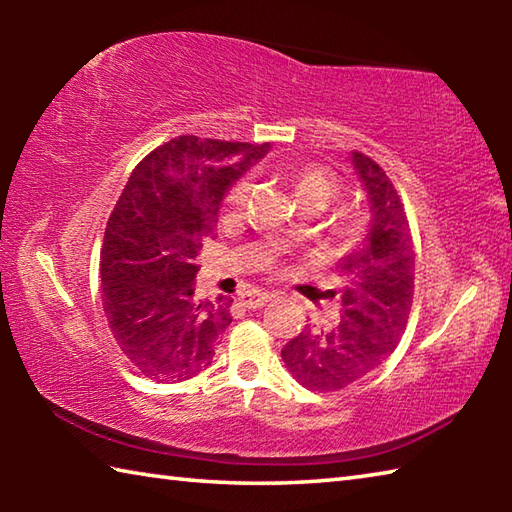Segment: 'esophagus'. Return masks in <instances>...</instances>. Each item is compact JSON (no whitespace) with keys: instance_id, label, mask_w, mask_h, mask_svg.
<instances>
[{"instance_id":"1","label":"esophagus","mask_w":512,"mask_h":512,"mask_svg":"<svg viewBox=\"0 0 512 512\" xmlns=\"http://www.w3.org/2000/svg\"><path fill=\"white\" fill-rule=\"evenodd\" d=\"M239 300L246 309H262L271 302V296H268V293H244Z\"/></svg>"}]
</instances>
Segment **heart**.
<instances>
[{
  "label": "heart",
  "mask_w": 512,
  "mask_h": 512,
  "mask_svg": "<svg viewBox=\"0 0 512 512\" xmlns=\"http://www.w3.org/2000/svg\"><path fill=\"white\" fill-rule=\"evenodd\" d=\"M253 183L244 176L232 183L228 189V203L230 205H244L250 196ZM293 192L300 205H318L320 210L334 201L341 194V183L334 171H329L323 164H305L296 173H293ZM361 230V216L357 212H345L341 219V235L354 237Z\"/></svg>",
  "instance_id": "b5f03b06"
}]
</instances>
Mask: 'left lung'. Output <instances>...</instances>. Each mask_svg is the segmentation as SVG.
Wrapping results in <instances>:
<instances>
[{"label":"left lung","instance_id":"left-lung-1","mask_svg":"<svg viewBox=\"0 0 512 512\" xmlns=\"http://www.w3.org/2000/svg\"><path fill=\"white\" fill-rule=\"evenodd\" d=\"M352 164L372 219L368 235L339 262L341 320L329 329H305L282 348L291 375L318 393L341 391L391 357L413 305L415 250L400 194L368 155L354 151Z\"/></svg>","mask_w":512,"mask_h":512}]
</instances>
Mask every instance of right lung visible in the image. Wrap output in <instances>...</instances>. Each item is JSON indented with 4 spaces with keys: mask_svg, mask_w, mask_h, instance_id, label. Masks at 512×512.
Here are the masks:
<instances>
[{
    "mask_svg": "<svg viewBox=\"0 0 512 512\" xmlns=\"http://www.w3.org/2000/svg\"><path fill=\"white\" fill-rule=\"evenodd\" d=\"M271 144L180 135L133 169L101 246V300L119 350L144 377L185 381L212 363L230 296L194 300L198 250L219 207Z\"/></svg>",
    "mask_w": 512,
    "mask_h": 512,
    "instance_id": "obj_1",
    "label": "right lung"
}]
</instances>
